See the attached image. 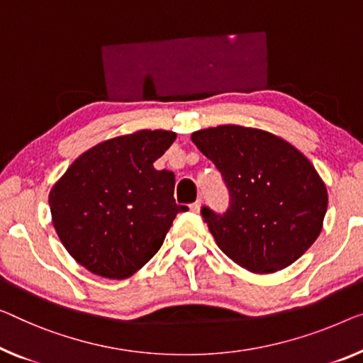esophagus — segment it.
Wrapping results in <instances>:
<instances>
[{
  "label": "esophagus",
  "mask_w": 363,
  "mask_h": 363,
  "mask_svg": "<svg viewBox=\"0 0 363 363\" xmlns=\"http://www.w3.org/2000/svg\"><path fill=\"white\" fill-rule=\"evenodd\" d=\"M200 205H202V200H196V202L194 203H191V212H194V213H199L200 212Z\"/></svg>",
  "instance_id": "34e87169"
}]
</instances>
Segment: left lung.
Masks as SVG:
<instances>
[{"label":"left lung","instance_id":"1","mask_svg":"<svg viewBox=\"0 0 363 363\" xmlns=\"http://www.w3.org/2000/svg\"><path fill=\"white\" fill-rule=\"evenodd\" d=\"M192 142L221 172L230 207H202L216 245L238 266L272 274L294 264L323 230L328 191L305 155L259 128L220 125Z\"/></svg>","mask_w":363,"mask_h":363}]
</instances>
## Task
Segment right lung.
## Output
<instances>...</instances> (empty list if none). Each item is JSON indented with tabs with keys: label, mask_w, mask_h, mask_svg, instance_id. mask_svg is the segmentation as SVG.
I'll return each mask as SVG.
<instances>
[{
	"label": "right lung",
	"mask_w": 363,
	"mask_h": 363,
	"mask_svg": "<svg viewBox=\"0 0 363 363\" xmlns=\"http://www.w3.org/2000/svg\"><path fill=\"white\" fill-rule=\"evenodd\" d=\"M176 140L140 130L96 145L52 187V223L72 257L106 279H127L163 245L187 207L174 200V172L153 163Z\"/></svg>",
	"instance_id": "right-lung-1"
}]
</instances>
